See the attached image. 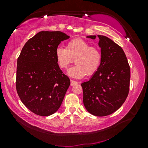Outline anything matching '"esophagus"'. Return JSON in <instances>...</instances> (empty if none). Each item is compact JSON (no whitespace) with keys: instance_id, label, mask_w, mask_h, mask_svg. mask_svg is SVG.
<instances>
[{"instance_id":"34e87169","label":"esophagus","mask_w":148,"mask_h":148,"mask_svg":"<svg viewBox=\"0 0 148 148\" xmlns=\"http://www.w3.org/2000/svg\"><path fill=\"white\" fill-rule=\"evenodd\" d=\"M76 84H77V82H75V81H74V80H71V86H75V85H76Z\"/></svg>"}]
</instances>
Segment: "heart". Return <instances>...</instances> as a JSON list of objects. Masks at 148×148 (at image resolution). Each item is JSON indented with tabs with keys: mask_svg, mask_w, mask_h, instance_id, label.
<instances>
[{
	"mask_svg": "<svg viewBox=\"0 0 148 148\" xmlns=\"http://www.w3.org/2000/svg\"><path fill=\"white\" fill-rule=\"evenodd\" d=\"M55 58L60 69H66L73 62L76 65L68 70L69 76L82 78L87 74L91 76L96 73L102 61L100 48L92 46L88 42L75 38L66 43V48L58 47L55 50Z\"/></svg>",
	"mask_w": 148,
	"mask_h": 148,
	"instance_id": "obj_1",
	"label": "heart"
}]
</instances>
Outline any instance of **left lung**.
<instances>
[{
    "label": "left lung",
    "instance_id": "1",
    "mask_svg": "<svg viewBox=\"0 0 148 148\" xmlns=\"http://www.w3.org/2000/svg\"><path fill=\"white\" fill-rule=\"evenodd\" d=\"M87 38L96 39V36ZM102 52L100 68L88 82L82 84L86 110L97 116L112 114L121 108L129 94L130 66L121 46L110 38L98 35Z\"/></svg>",
    "mask_w": 148,
    "mask_h": 148
}]
</instances>
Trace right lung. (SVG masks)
<instances>
[{
    "instance_id": "1",
    "label": "right lung",
    "mask_w": 148,
    "mask_h": 148,
    "mask_svg": "<svg viewBox=\"0 0 148 148\" xmlns=\"http://www.w3.org/2000/svg\"><path fill=\"white\" fill-rule=\"evenodd\" d=\"M63 32L42 31L30 38L17 59L16 89L23 104L34 114L50 116L58 110L70 86L55 58Z\"/></svg>"
}]
</instances>
